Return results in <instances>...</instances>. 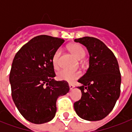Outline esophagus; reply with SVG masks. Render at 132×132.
<instances>
[{
	"instance_id": "esophagus-1",
	"label": "esophagus",
	"mask_w": 132,
	"mask_h": 132,
	"mask_svg": "<svg viewBox=\"0 0 132 132\" xmlns=\"http://www.w3.org/2000/svg\"><path fill=\"white\" fill-rule=\"evenodd\" d=\"M69 88H70V90H72L73 88H74V86L72 84H69Z\"/></svg>"
}]
</instances>
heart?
I'll return each mask as SVG.
<instances>
[{
  "label": "heart",
  "mask_w": 132,
  "mask_h": 132,
  "mask_svg": "<svg viewBox=\"0 0 132 132\" xmlns=\"http://www.w3.org/2000/svg\"><path fill=\"white\" fill-rule=\"evenodd\" d=\"M69 51L79 60L82 59L86 55L84 49L80 44H70L68 46ZM61 55V50L57 49L55 52L52 57V64L54 69H57L59 67V59ZM81 72L79 71H70L67 70H62L59 71L57 74V78L60 81H65L68 82H72V81L79 77Z\"/></svg>",
  "instance_id": "1"
}]
</instances>
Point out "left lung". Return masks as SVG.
I'll use <instances>...</instances> for the list:
<instances>
[{
	"instance_id": "left-lung-1",
	"label": "left lung",
	"mask_w": 132,
	"mask_h": 132,
	"mask_svg": "<svg viewBox=\"0 0 132 132\" xmlns=\"http://www.w3.org/2000/svg\"><path fill=\"white\" fill-rule=\"evenodd\" d=\"M89 53V68L78 80L81 98L74 103L81 119L90 121L104 119L113 110L121 92V76L112 51L100 40L92 37L75 39Z\"/></svg>"
}]
</instances>
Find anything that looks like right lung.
Here are the masks:
<instances>
[{"label": "right lung", "instance_id": "right-lung-1", "mask_svg": "<svg viewBox=\"0 0 132 132\" xmlns=\"http://www.w3.org/2000/svg\"><path fill=\"white\" fill-rule=\"evenodd\" d=\"M63 39L42 35L28 42L13 58L9 82L11 96L22 117L32 123L51 121L56 101L70 88L67 81H55L52 57Z\"/></svg>", "mask_w": 132, "mask_h": 132}]
</instances>
